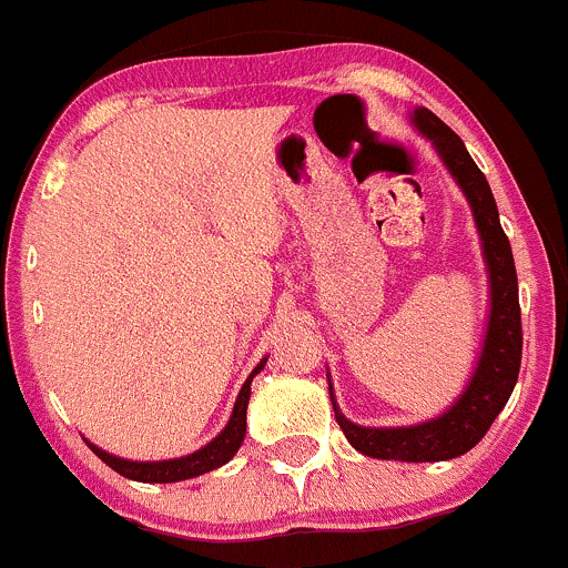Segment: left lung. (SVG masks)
<instances>
[{
    "label": "left lung",
    "instance_id": "left-lung-1",
    "mask_svg": "<svg viewBox=\"0 0 568 568\" xmlns=\"http://www.w3.org/2000/svg\"><path fill=\"white\" fill-rule=\"evenodd\" d=\"M412 123L434 143L439 151L442 162L447 165L450 176L456 179L458 187L467 195L473 206L475 226L480 234L483 260L488 271V325L486 339H483L480 358L469 378L467 389L462 392L456 403L439 417L419 425H406V428H364V425L351 423L345 414L336 408V423L342 434L347 436L358 453L369 458H384V462H447V458L464 456L473 450L477 442L486 436L497 414L508 403L514 392L516 378H519L521 364V312H519V284H516L514 254L510 243L499 226V212L494 204L491 187L475 160L469 156L464 140L447 126L442 118H436L428 106H417L412 112Z\"/></svg>",
    "mask_w": 568,
    "mask_h": 568
}]
</instances>
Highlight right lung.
<instances>
[{
	"label": "right lung",
	"mask_w": 568,
	"mask_h": 568,
	"mask_svg": "<svg viewBox=\"0 0 568 568\" xmlns=\"http://www.w3.org/2000/svg\"><path fill=\"white\" fill-rule=\"evenodd\" d=\"M267 358H262L260 364L254 367V373L245 378L243 389H240L237 403H234L232 419L226 423V428L204 445L201 450L190 453V456L182 458H171V462H126V458L110 456V453L99 450V447L88 442V447L106 464L110 469H115L118 475L129 477V480H140V483H176V480H190V477H199L204 473H212V469L223 467L226 462H232L234 453L240 450L245 439V412H248V397H251V381L254 375L265 367Z\"/></svg>",
	"instance_id": "right-lung-1"
}]
</instances>
